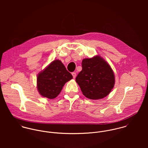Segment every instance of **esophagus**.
<instances>
[{"instance_id": "esophagus-1", "label": "esophagus", "mask_w": 148, "mask_h": 148, "mask_svg": "<svg viewBox=\"0 0 148 148\" xmlns=\"http://www.w3.org/2000/svg\"><path fill=\"white\" fill-rule=\"evenodd\" d=\"M72 76H73V79H75V78L76 77V72H73V73H72Z\"/></svg>"}]
</instances>
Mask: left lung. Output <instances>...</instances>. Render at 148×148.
<instances>
[{
    "label": "left lung",
    "mask_w": 148,
    "mask_h": 148,
    "mask_svg": "<svg viewBox=\"0 0 148 148\" xmlns=\"http://www.w3.org/2000/svg\"><path fill=\"white\" fill-rule=\"evenodd\" d=\"M82 70L76 78L85 96L91 100L101 99L109 95L113 89L114 75L104 59L100 56L84 59Z\"/></svg>",
    "instance_id": "left-lung-1"
}]
</instances>
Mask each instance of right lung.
<instances>
[{
    "mask_svg": "<svg viewBox=\"0 0 148 148\" xmlns=\"http://www.w3.org/2000/svg\"><path fill=\"white\" fill-rule=\"evenodd\" d=\"M72 78L60 60H54L38 75V92L42 97L53 99L59 95L64 84Z\"/></svg>",
    "mask_w": 148,
    "mask_h": 148,
    "instance_id": "right-lung-1",
    "label": "right lung"
}]
</instances>
